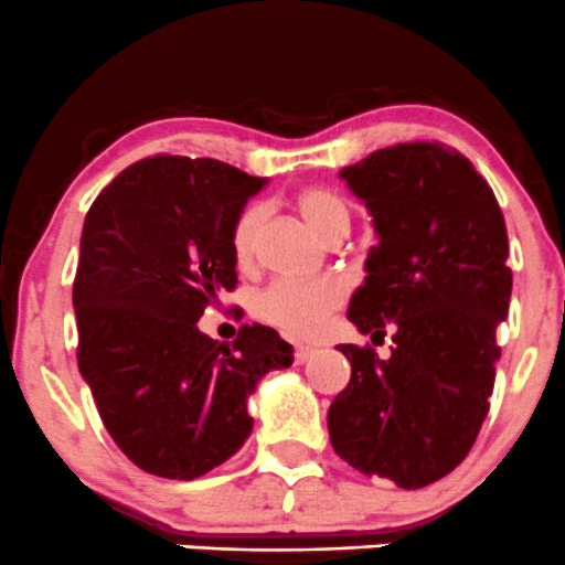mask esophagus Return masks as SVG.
<instances>
[{
  "instance_id": "obj_1",
  "label": "esophagus",
  "mask_w": 565,
  "mask_h": 565,
  "mask_svg": "<svg viewBox=\"0 0 565 565\" xmlns=\"http://www.w3.org/2000/svg\"><path fill=\"white\" fill-rule=\"evenodd\" d=\"M311 353H313V345H297V349H295V362L297 364H306L308 359H311Z\"/></svg>"
}]
</instances>
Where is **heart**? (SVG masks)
<instances>
[{
  "label": "heart",
  "instance_id": "b5f03b06",
  "mask_svg": "<svg viewBox=\"0 0 565 565\" xmlns=\"http://www.w3.org/2000/svg\"><path fill=\"white\" fill-rule=\"evenodd\" d=\"M297 212L324 238L349 231L351 209L338 190L306 188L295 195ZM263 203H246L231 227V254L235 265H252L263 227ZM345 300V281L338 276L313 281H273L254 297V316L292 338H313L324 330L327 319Z\"/></svg>",
  "mask_w": 565,
  "mask_h": 565
}]
</instances>
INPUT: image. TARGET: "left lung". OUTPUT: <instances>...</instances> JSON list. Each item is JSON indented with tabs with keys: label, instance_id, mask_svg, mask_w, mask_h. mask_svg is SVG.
Listing matches in <instances>:
<instances>
[{
	"label": "left lung",
	"instance_id": "1",
	"mask_svg": "<svg viewBox=\"0 0 565 565\" xmlns=\"http://www.w3.org/2000/svg\"><path fill=\"white\" fill-rule=\"evenodd\" d=\"M340 177L381 238L349 319L373 343L394 330V345L388 359L338 345L351 381L327 413L330 443L362 475L411 491L454 472L491 407L512 295L504 214L469 158L439 141L386 147Z\"/></svg>",
	"mask_w": 565,
	"mask_h": 565
}]
</instances>
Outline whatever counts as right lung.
Masks as SVG:
<instances>
[{"label": "right lung", "instance_id": "add662e5", "mask_svg": "<svg viewBox=\"0 0 565 565\" xmlns=\"http://www.w3.org/2000/svg\"><path fill=\"white\" fill-rule=\"evenodd\" d=\"M265 184L214 158L152 154L98 192L74 276L77 364L104 426L139 469L195 480L252 431L246 399L292 345L244 324L233 345L198 330L238 284L231 227Z\"/></svg>", "mask_w": 565, "mask_h": 565}]
</instances>
